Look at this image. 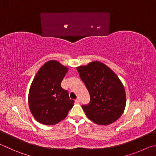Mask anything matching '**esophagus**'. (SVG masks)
I'll return each mask as SVG.
<instances>
[{
	"mask_svg": "<svg viewBox=\"0 0 156 156\" xmlns=\"http://www.w3.org/2000/svg\"><path fill=\"white\" fill-rule=\"evenodd\" d=\"M80 99H79V98H78V99H76V100H75V102H76V104H78V103H80Z\"/></svg>",
	"mask_w": 156,
	"mask_h": 156,
	"instance_id": "34e87169",
	"label": "esophagus"
}]
</instances>
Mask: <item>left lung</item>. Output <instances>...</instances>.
I'll return each instance as SVG.
<instances>
[{
  "mask_svg": "<svg viewBox=\"0 0 156 156\" xmlns=\"http://www.w3.org/2000/svg\"><path fill=\"white\" fill-rule=\"evenodd\" d=\"M77 70L90 95V102L82 106L89 119L101 125L114 122L123 113L126 94L115 73L103 63L94 61Z\"/></svg>",
  "mask_w": 156,
  "mask_h": 156,
  "instance_id": "obj_1",
  "label": "left lung"
}]
</instances>
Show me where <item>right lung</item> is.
Masks as SVG:
<instances>
[{
    "label": "right lung",
    "instance_id": "1",
    "mask_svg": "<svg viewBox=\"0 0 156 156\" xmlns=\"http://www.w3.org/2000/svg\"><path fill=\"white\" fill-rule=\"evenodd\" d=\"M68 69L56 60H49L34 78L29 93V106L34 117L46 125H56L67 115L73 106L61 82Z\"/></svg>",
    "mask_w": 156,
    "mask_h": 156
}]
</instances>
